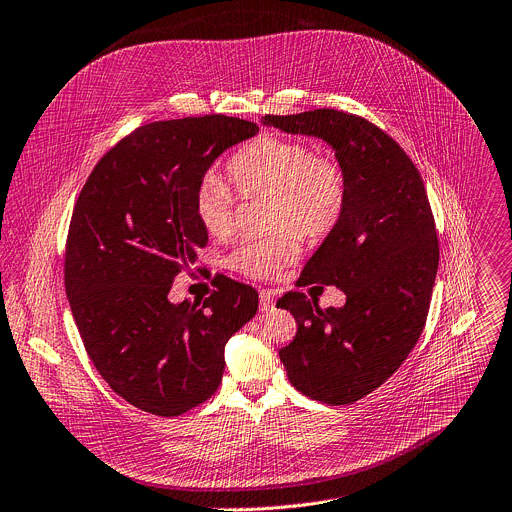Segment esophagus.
Segmentation results:
<instances>
[{"instance_id": "34e87169", "label": "esophagus", "mask_w": 512, "mask_h": 512, "mask_svg": "<svg viewBox=\"0 0 512 512\" xmlns=\"http://www.w3.org/2000/svg\"><path fill=\"white\" fill-rule=\"evenodd\" d=\"M259 308L261 312H267L273 308V292L271 290H259Z\"/></svg>"}]
</instances>
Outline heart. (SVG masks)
Instances as JSON below:
<instances>
[{"label":"heart","mask_w":512,"mask_h":512,"mask_svg":"<svg viewBox=\"0 0 512 512\" xmlns=\"http://www.w3.org/2000/svg\"><path fill=\"white\" fill-rule=\"evenodd\" d=\"M243 198L269 196L267 237L239 243L228 265L255 280H269L300 255V232L308 239L331 235L345 214L347 177L335 157L318 155L302 138L261 134L226 163ZM237 196L216 173H206L192 198V210L210 237L222 239L235 226Z\"/></svg>","instance_id":"obj_1"}]
</instances>
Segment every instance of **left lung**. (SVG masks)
<instances>
[{
	"label": "left lung",
	"instance_id": "obj_1",
	"mask_svg": "<svg viewBox=\"0 0 512 512\" xmlns=\"http://www.w3.org/2000/svg\"><path fill=\"white\" fill-rule=\"evenodd\" d=\"M261 120L322 138L347 177L345 214L300 277V286L341 288L345 306L322 310L302 292L277 306L298 322L280 349L290 384L312 400L353 404L394 374L425 329L439 265L425 183L394 138L361 116L320 108Z\"/></svg>",
	"mask_w": 512,
	"mask_h": 512
}]
</instances>
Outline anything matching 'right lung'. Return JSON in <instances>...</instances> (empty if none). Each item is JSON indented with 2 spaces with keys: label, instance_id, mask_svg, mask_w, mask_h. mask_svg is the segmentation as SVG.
<instances>
[{
  "label": "right lung",
  "instance_id": "right-lung-1",
  "mask_svg": "<svg viewBox=\"0 0 512 512\" xmlns=\"http://www.w3.org/2000/svg\"><path fill=\"white\" fill-rule=\"evenodd\" d=\"M257 132L224 114L138 126L75 202L65 292L81 341L108 386L155 416H179L218 390L224 345L257 312V292L228 277L200 304L167 298L208 243L192 210L200 179Z\"/></svg>",
  "mask_w": 512,
  "mask_h": 512
}]
</instances>
